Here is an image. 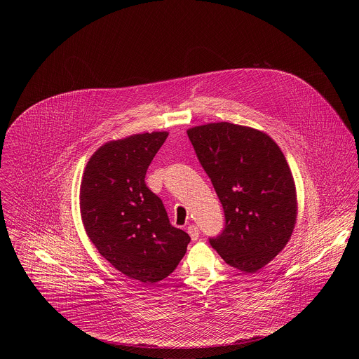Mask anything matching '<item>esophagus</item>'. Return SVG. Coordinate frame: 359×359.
Masks as SVG:
<instances>
[{
    "instance_id": "1",
    "label": "esophagus",
    "mask_w": 359,
    "mask_h": 359,
    "mask_svg": "<svg viewBox=\"0 0 359 359\" xmlns=\"http://www.w3.org/2000/svg\"><path fill=\"white\" fill-rule=\"evenodd\" d=\"M188 233L192 238V241H198L199 235H201V231H199V228L196 225H189L188 226Z\"/></svg>"
}]
</instances>
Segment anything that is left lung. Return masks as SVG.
<instances>
[{
	"label": "left lung",
	"mask_w": 359,
	"mask_h": 359,
	"mask_svg": "<svg viewBox=\"0 0 359 359\" xmlns=\"http://www.w3.org/2000/svg\"><path fill=\"white\" fill-rule=\"evenodd\" d=\"M188 137L225 214L210 245L243 272H257L287 245L297 218L296 185L276 142L226 121L189 128Z\"/></svg>",
	"instance_id": "8db88e82"
}]
</instances>
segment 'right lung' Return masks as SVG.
<instances>
[{
    "instance_id": "obj_1",
    "label": "right lung",
    "mask_w": 359,
    "mask_h": 359,
    "mask_svg": "<svg viewBox=\"0 0 359 359\" xmlns=\"http://www.w3.org/2000/svg\"><path fill=\"white\" fill-rule=\"evenodd\" d=\"M168 133L134 134L102 145L88 160L80 187L90 241L117 271L145 285L167 278L191 238L170 224L145 175Z\"/></svg>"
}]
</instances>
